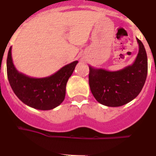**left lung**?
Returning a JSON list of instances; mask_svg holds the SVG:
<instances>
[{"mask_svg": "<svg viewBox=\"0 0 156 156\" xmlns=\"http://www.w3.org/2000/svg\"><path fill=\"white\" fill-rule=\"evenodd\" d=\"M139 53L133 65L118 71H108L90 66L89 84L98 102L118 107L138 96L147 74V57L144 46L139 39Z\"/></svg>", "mask_w": 156, "mask_h": 156, "instance_id": "8db88e82", "label": "left lung"}]
</instances>
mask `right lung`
<instances>
[{
	"label": "right lung",
	"instance_id": "1",
	"mask_svg": "<svg viewBox=\"0 0 156 156\" xmlns=\"http://www.w3.org/2000/svg\"><path fill=\"white\" fill-rule=\"evenodd\" d=\"M78 62L67 64L47 78H30L15 68L10 48L7 58L8 79L14 94L22 102L36 109L50 110L63 101L66 82Z\"/></svg>",
	"mask_w": 156,
	"mask_h": 156
}]
</instances>
